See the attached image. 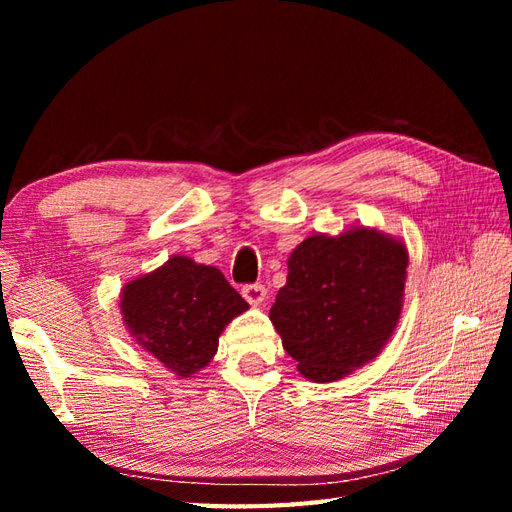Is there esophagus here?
<instances>
[{"mask_svg": "<svg viewBox=\"0 0 512 512\" xmlns=\"http://www.w3.org/2000/svg\"><path fill=\"white\" fill-rule=\"evenodd\" d=\"M242 295L250 303V306H262L268 297V290L262 284H250V286L242 288Z\"/></svg>", "mask_w": 512, "mask_h": 512, "instance_id": "obj_1", "label": "esophagus"}]
</instances>
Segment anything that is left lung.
<instances>
[{
  "label": "left lung",
  "mask_w": 512,
  "mask_h": 512,
  "mask_svg": "<svg viewBox=\"0 0 512 512\" xmlns=\"http://www.w3.org/2000/svg\"><path fill=\"white\" fill-rule=\"evenodd\" d=\"M409 253L369 226L303 239L270 308L284 350L312 383H334L383 352L405 303Z\"/></svg>",
  "instance_id": "left-lung-1"
}]
</instances>
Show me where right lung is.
<instances>
[{"mask_svg": "<svg viewBox=\"0 0 512 512\" xmlns=\"http://www.w3.org/2000/svg\"><path fill=\"white\" fill-rule=\"evenodd\" d=\"M246 310L248 303L220 270L184 255H171L121 290L129 336L180 378L211 363L220 334Z\"/></svg>", "mask_w": 512, "mask_h": 512, "instance_id": "right-lung-1", "label": "right lung"}]
</instances>
